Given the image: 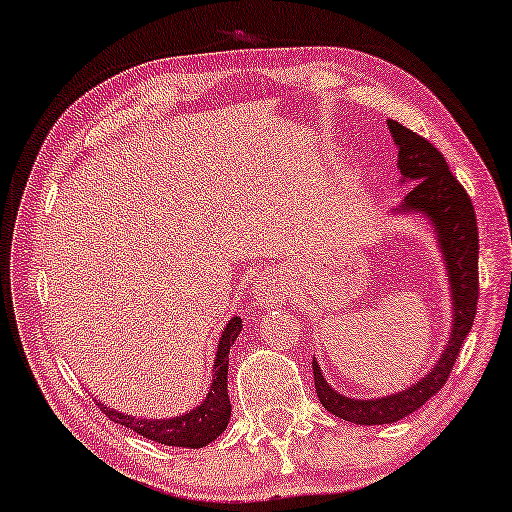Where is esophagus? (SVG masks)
<instances>
[{"label": "esophagus", "mask_w": 512, "mask_h": 512, "mask_svg": "<svg viewBox=\"0 0 512 512\" xmlns=\"http://www.w3.org/2000/svg\"><path fill=\"white\" fill-rule=\"evenodd\" d=\"M285 294H287L285 278L278 276L276 271L264 273L255 285V296L262 305H278L282 303V299H285Z\"/></svg>", "instance_id": "esophagus-1"}]
</instances>
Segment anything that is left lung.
I'll return each instance as SVG.
<instances>
[{
	"label": "left lung",
	"instance_id": "1",
	"mask_svg": "<svg viewBox=\"0 0 512 512\" xmlns=\"http://www.w3.org/2000/svg\"><path fill=\"white\" fill-rule=\"evenodd\" d=\"M386 124L393 144L398 147L400 183H414L400 207L388 213L425 218L430 223L444 259L448 292H451V335L427 375L402 391L379 398H349L345 393H338L326 381L317 358H312V375L322 407L342 421L356 425L398 423L434 398L451 375L462 342L476 319L478 305V227L467 190L448 170L441 151L434 149L425 137L393 119H388Z\"/></svg>",
	"mask_w": 512,
	"mask_h": 512
}]
</instances>
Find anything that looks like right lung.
<instances>
[{
    "instance_id": "add662e5",
    "label": "right lung",
    "mask_w": 512,
    "mask_h": 512,
    "mask_svg": "<svg viewBox=\"0 0 512 512\" xmlns=\"http://www.w3.org/2000/svg\"><path fill=\"white\" fill-rule=\"evenodd\" d=\"M241 329V317H232L227 322L223 333H220L216 356H213V377L207 398L197 407L186 411V414L170 418H140L105 407L103 402H98V407L110 421L131 427L133 432L156 441V444L177 448H202L211 444L227 430V423H230L232 404L230 395H227V370H230V349L239 338Z\"/></svg>"
}]
</instances>
